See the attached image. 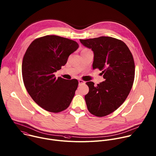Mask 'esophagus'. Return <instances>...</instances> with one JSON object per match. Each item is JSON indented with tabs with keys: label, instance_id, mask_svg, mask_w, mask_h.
I'll use <instances>...</instances> for the list:
<instances>
[{
	"label": "esophagus",
	"instance_id": "esophagus-1",
	"mask_svg": "<svg viewBox=\"0 0 156 156\" xmlns=\"http://www.w3.org/2000/svg\"><path fill=\"white\" fill-rule=\"evenodd\" d=\"M78 83H79V84H82L85 83V82L82 80H78Z\"/></svg>",
	"mask_w": 156,
	"mask_h": 156
}]
</instances>
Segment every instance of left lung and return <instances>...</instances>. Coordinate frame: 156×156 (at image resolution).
I'll return each instance as SVG.
<instances>
[{
  "label": "left lung",
  "instance_id": "left-lung-1",
  "mask_svg": "<svg viewBox=\"0 0 156 156\" xmlns=\"http://www.w3.org/2000/svg\"><path fill=\"white\" fill-rule=\"evenodd\" d=\"M94 52L93 69L101 70L105 81L94 86L86 83L89 92L85 95L87 110L93 115L103 117L116 110L124 102L135 78L133 56L126 44L111 37L80 40Z\"/></svg>",
  "mask_w": 156,
  "mask_h": 156
}]
</instances>
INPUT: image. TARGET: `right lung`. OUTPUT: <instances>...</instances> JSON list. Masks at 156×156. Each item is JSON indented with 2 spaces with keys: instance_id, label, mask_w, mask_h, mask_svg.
I'll list each match as a JSON object with an SVG mask.
<instances>
[{
  "instance_id": "1",
  "label": "right lung",
  "mask_w": 156,
  "mask_h": 156,
  "mask_svg": "<svg viewBox=\"0 0 156 156\" xmlns=\"http://www.w3.org/2000/svg\"><path fill=\"white\" fill-rule=\"evenodd\" d=\"M78 47L72 40L46 35L34 40L27 49L22 64L24 84L34 101L44 110L59 113L69 107L78 81L56 78L54 73L66 65Z\"/></svg>"
}]
</instances>
